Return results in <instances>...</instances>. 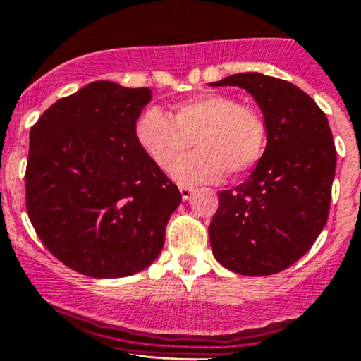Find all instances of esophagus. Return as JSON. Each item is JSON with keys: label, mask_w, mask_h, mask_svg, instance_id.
Here are the masks:
<instances>
[{"label": "esophagus", "mask_w": 361, "mask_h": 361, "mask_svg": "<svg viewBox=\"0 0 361 361\" xmlns=\"http://www.w3.org/2000/svg\"><path fill=\"white\" fill-rule=\"evenodd\" d=\"M193 192H195V190H193V188L185 187V185H180V193H181V199H183V200H190V199H192Z\"/></svg>", "instance_id": "34e87169"}]
</instances>
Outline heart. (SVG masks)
<instances>
[{"instance_id":"heart-1","label":"heart","mask_w":361,"mask_h":361,"mask_svg":"<svg viewBox=\"0 0 361 361\" xmlns=\"http://www.w3.org/2000/svg\"><path fill=\"white\" fill-rule=\"evenodd\" d=\"M135 138L157 168L168 171L193 143L200 149L174 164L180 183H214L224 174L243 176L262 159L267 126L253 106L229 94H205L173 106L169 116L147 108L135 121Z\"/></svg>"}]
</instances>
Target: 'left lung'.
I'll return each instance as SVG.
<instances>
[{
	"instance_id": "1",
	"label": "left lung",
	"mask_w": 361,
	"mask_h": 361,
	"mask_svg": "<svg viewBox=\"0 0 361 361\" xmlns=\"http://www.w3.org/2000/svg\"><path fill=\"white\" fill-rule=\"evenodd\" d=\"M209 85L247 90L267 126V145L253 173L219 192L209 226L214 257L243 276L276 274L302 259L327 223L336 174L327 116L302 89L255 71Z\"/></svg>"
}]
</instances>
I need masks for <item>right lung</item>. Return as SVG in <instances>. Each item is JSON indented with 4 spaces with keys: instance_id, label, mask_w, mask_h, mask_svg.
I'll list each match as a JSON object with an SVG mask.
<instances>
[{
    "instance_id": "1",
    "label": "right lung",
    "mask_w": 361,
    "mask_h": 361,
    "mask_svg": "<svg viewBox=\"0 0 361 361\" xmlns=\"http://www.w3.org/2000/svg\"><path fill=\"white\" fill-rule=\"evenodd\" d=\"M150 94L92 82L54 102L30 128V223L59 262L84 276L144 271L164 247L166 224L181 202L135 138Z\"/></svg>"
}]
</instances>
